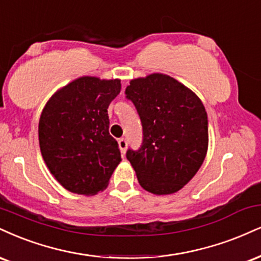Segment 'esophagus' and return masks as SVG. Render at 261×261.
I'll use <instances>...</instances> for the list:
<instances>
[{"mask_svg": "<svg viewBox=\"0 0 261 261\" xmlns=\"http://www.w3.org/2000/svg\"><path fill=\"white\" fill-rule=\"evenodd\" d=\"M118 143H119V148H120L122 154H125V150H126V147H127V142L125 139H119L118 140Z\"/></svg>", "mask_w": 261, "mask_h": 261, "instance_id": "1", "label": "esophagus"}]
</instances>
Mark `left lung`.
Here are the masks:
<instances>
[{
    "instance_id": "left-lung-1",
    "label": "left lung",
    "mask_w": 261,
    "mask_h": 261,
    "mask_svg": "<svg viewBox=\"0 0 261 261\" xmlns=\"http://www.w3.org/2000/svg\"><path fill=\"white\" fill-rule=\"evenodd\" d=\"M126 98L142 122L141 148L128 149L140 185L154 194L181 190L203 164L208 150V117L198 96L165 74L130 81Z\"/></svg>"
}]
</instances>
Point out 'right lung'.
<instances>
[{
  "label": "right lung",
  "instance_id": "right-lung-1",
  "mask_svg": "<svg viewBox=\"0 0 261 261\" xmlns=\"http://www.w3.org/2000/svg\"><path fill=\"white\" fill-rule=\"evenodd\" d=\"M120 90L119 79L83 76L46 103L39 121L41 154L65 190L91 196L108 186L121 155L109 135L107 109Z\"/></svg>",
  "mask_w": 261,
  "mask_h": 261
}]
</instances>
